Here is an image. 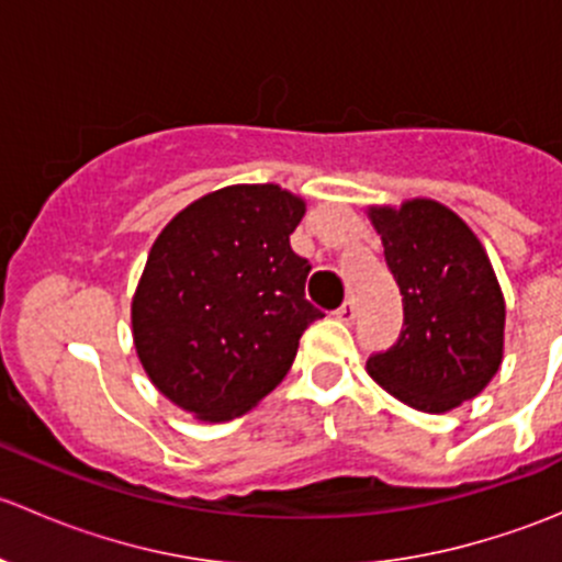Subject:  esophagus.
<instances>
[{"label": "esophagus", "instance_id": "esophagus-1", "mask_svg": "<svg viewBox=\"0 0 562 562\" xmlns=\"http://www.w3.org/2000/svg\"><path fill=\"white\" fill-rule=\"evenodd\" d=\"M334 315H337L342 323H353V321H356V304H353V299H348V302H345L342 307H339Z\"/></svg>", "mask_w": 562, "mask_h": 562}]
</instances>
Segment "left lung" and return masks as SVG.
<instances>
[{"label": "left lung", "instance_id": "8db88e82", "mask_svg": "<svg viewBox=\"0 0 562 562\" xmlns=\"http://www.w3.org/2000/svg\"><path fill=\"white\" fill-rule=\"evenodd\" d=\"M370 220L405 323L389 350L370 356L367 372L416 411H451L501 370L506 302L495 269L464 220L438 201L370 206Z\"/></svg>", "mask_w": 562, "mask_h": 562}]
</instances>
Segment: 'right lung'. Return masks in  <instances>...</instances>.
Returning <instances> with one entry per match:
<instances>
[{"mask_svg":"<svg viewBox=\"0 0 562 562\" xmlns=\"http://www.w3.org/2000/svg\"><path fill=\"white\" fill-rule=\"evenodd\" d=\"M304 201L277 184H231L162 228L133 296L149 381L181 411L228 422L258 405L323 313L304 296L313 266L291 249Z\"/></svg>","mask_w":562,"mask_h":562,"instance_id":"add662e5","label":"right lung"}]
</instances>
